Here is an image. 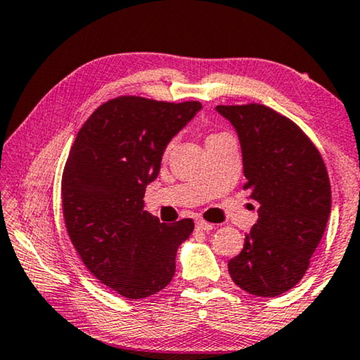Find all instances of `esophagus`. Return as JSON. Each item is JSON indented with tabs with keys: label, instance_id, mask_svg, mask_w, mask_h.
Listing matches in <instances>:
<instances>
[{
	"label": "esophagus",
	"instance_id": "esophagus-1",
	"mask_svg": "<svg viewBox=\"0 0 360 360\" xmlns=\"http://www.w3.org/2000/svg\"><path fill=\"white\" fill-rule=\"evenodd\" d=\"M195 228L197 229H202V231H212V229L214 228V224L208 223V221H203V219H197Z\"/></svg>",
	"mask_w": 360,
	"mask_h": 360
}]
</instances>
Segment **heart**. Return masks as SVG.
<instances>
[{
  "mask_svg": "<svg viewBox=\"0 0 360 360\" xmlns=\"http://www.w3.org/2000/svg\"><path fill=\"white\" fill-rule=\"evenodd\" d=\"M212 136H214V134H212ZM173 146H174V142H173V141L168 142V146H166V152H169V150L173 148Z\"/></svg>",
  "mask_w": 360,
  "mask_h": 360,
  "instance_id": "heart-1",
  "label": "heart"
}]
</instances>
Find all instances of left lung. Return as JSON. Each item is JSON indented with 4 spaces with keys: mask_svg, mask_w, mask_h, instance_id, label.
I'll return each instance as SVG.
<instances>
[{
    "mask_svg": "<svg viewBox=\"0 0 360 360\" xmlns=\"http://www.w3.org/2000/svg\"><path fill=\"white\" fill-rule=\"evenodd\" d=\"M238 131L244 191L259 219L228 270L240 289L275 297L302 280L331 212L326 166L296 122L260 103L218 105Z\"/></svg>",
    "mask_w": 360,
    "mask_h": 360,
    "instance_id": "left-lung-1",
    "label": "left lung"
}]
</instances>
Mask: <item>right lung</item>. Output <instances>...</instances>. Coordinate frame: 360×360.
<instances>
[{"instance_id": "1", "label": "right lung", "mask_w": 360, "mask_h": 360, "mask_svg": "<svg viewBox=\"0 0 360 360\" xmlns=\"http://www.w3.org/2000/svg\"><path fill=\"white\" fill-rule=\"evenodd\" d=\"M198 101H157L122 95L100 105L77 132L61 181L69 238L89 271L129 299L162 291L173 280L176 252L194 219L174 224L143 210L168 142Z\"/></svg>"}]
</instances>
